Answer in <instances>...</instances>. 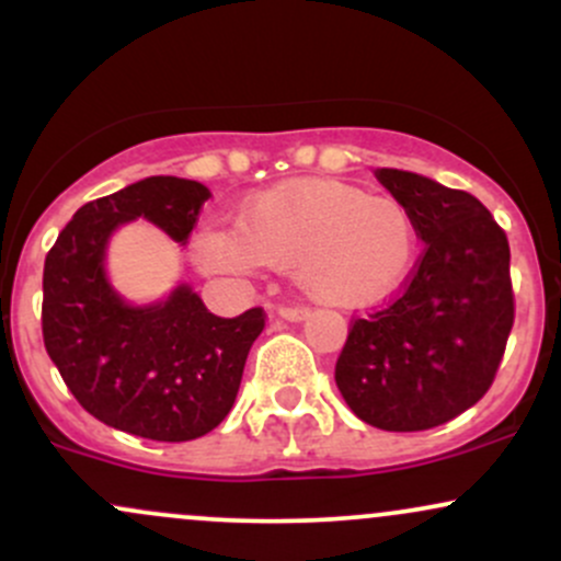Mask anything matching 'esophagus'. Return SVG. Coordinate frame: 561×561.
I'll list each match as a JSON object with an SVG mask.
<instances>
[{
	"instance_id": "1",
	"label": "esophagus",
	"mask_w": 561,
	"mask_h": 561,
	"mask_svg": "<svg viewBox=\"0 0 561 561\" xmlns=\"http://www.w3.org/2000/svg\"><path fill=\"white\" fill-rule=\"evenodd\" d=\"M278 316L283 318V321L299 323V321H305L307 316H310V310H307V307H280Z\"/></svg>"
}]
</instances>
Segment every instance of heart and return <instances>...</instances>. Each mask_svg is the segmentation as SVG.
I'll return each instance as SVG.
<instances>
[{
  "label": "heart",
  "instance_id": "b5f03b06",
  "mask_svg": "<svg viewBox=\"0 0 561 561\" xmlns=\"http://www.w3.org/2000/svg\"><path fill=\"white\" fill-rule=\"evenodd\" d=\"M417 249V225L399 201L327 179L267 186L243 203L238 227L208 225L192 240L208 273L291 267L307 297L334 307L382 302L409 278Z\"/></svg>",
  "mask_w": 561,
  "mask_h": 561
}]
</instances>
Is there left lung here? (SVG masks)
Segmentation results:
<instances>
[{"label": "left lung", "instance_id": "obj_1", "mask_svg": "<svg viewBox=\"0 0 561 561\" xmlns=\"http://www.w3.org/2000/svg\"><path fill=\"white\" fill-rule=\"evenodd\" d=\"M412 214L425 254L388 307L358 318L336 358V388L379 431L449 423L490 390L514 327L508 238L462 190L377 168Z\"/></svg>", "mask_w": 561, "mask_h": 561}]
</instances>
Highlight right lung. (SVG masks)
Listing matches in <instances>:
<instances>
[{
    "instance_id": "obj_1",
    "label": "right lung",
    "mask_w": 561,
    "mask_h": 561,
    "mask_svg": "<svg viewBox=\"0 0 561 561\" xmlns=\"http://www.w3.org/2000/svg\"><path fill=\"white\" fill-rule=\"evenodd\" d=\"M208 197L190 179H141L85 203L45 259L42 334L66 388L104 425L152 442H192L230 414L264 312L219 318L190 283L128 302L106 273L110 240L144 219L186 245Z\"/></svg>"
}]
</instances>
